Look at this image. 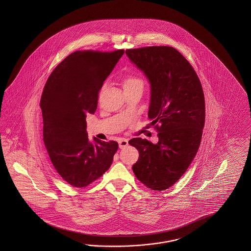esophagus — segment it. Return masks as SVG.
Instances as JSON below:
<instances>
[{
  "instance_id": "esophagus-1",
  "label": "esophagus",
  "mask_w": 251,
  "mask_h": 251,
  "mask_svg": "<svg viewBox=\"0 0 251 251\" xmlns=\"http://www.w3.org/2000/svg\"><path fill=\"white\" fill-rule=\"evenodd\" d=\"M118 144H119V148H120V149H124V148H126V147L128 145L127 139H119V140H118Z\"/></svg>"
}]
</instances>
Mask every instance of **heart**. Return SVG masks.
Returning <instances> with one entry per match:
<instances>
[{"label":"heart","mask_w":251,"mask_h":251,"mask_svg":"<svg viewBox=\"0 0 251 251\" xmlns=\"http://www.w3.org/2000/svg\"><path fill=\"white\" fill-rule=\"evenodd\" d=\"M137 85L144 86V82H143V80H141L140 78H137V77H135V76H127V77H126V78L124 79V89H126V88H130V87Z\"/></svg>","instance_id":"heart-1"}]
</instances>
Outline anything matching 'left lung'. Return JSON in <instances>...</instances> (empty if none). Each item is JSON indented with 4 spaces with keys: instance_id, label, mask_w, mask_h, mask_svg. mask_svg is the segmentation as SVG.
<instances>
[{
    "instance_id": "obj_1",
    "label": "left lung",
    "mask_w": 251,
    "mask_h": 251,
    "mask_svg": "<svg viewBox=\"0 0 251 251\" xmlns=\"http://www.w3.org/2000/svg\"><path fill=\"white\" fill-rule=\"evenodd\" d=\"M126 53L149 81L148 117L159 137L156 144L129 141L139 151L133 173L146 187L162 191L180 178L198 152L205 118L203 89L191 64L175 48L148 47Z\"/></svg>"
}]
</instances>
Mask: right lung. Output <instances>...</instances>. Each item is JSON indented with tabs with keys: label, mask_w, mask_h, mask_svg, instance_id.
Wrapping results in <instances>:
<instances>
[{
	"label": "right lung",
	"mask_w": 251,
	"mask_h": 251,
	"mask_svg": "<svg viewBox=\"0 0 251 251\" xmlns=\"http://www.w3.org/2000/svg\"><path fill=\"white\" fill-rule=\"evenodd\" d=\"M125 51H76L64 59L44 87V144L59 175L70 185L85 187L112 164L117 142L88 139L86 117L94 114L99 92Z\"/></svg>",
	"instance_id": "obj_1"
}]
</instances>
